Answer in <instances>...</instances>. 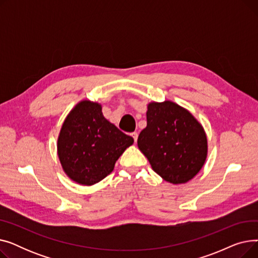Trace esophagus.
Returning a JSON list of instances; mask_svg holds the SVG:
<instances>
[{
	"mask_svg": "<svg viewBox=\"0 0 258 258\" xmlns=\"http://www.w3.org/2000/svg\"><path fill=\"white\" fill-rule=\"evenodd\" d=\"M131 135H132V137L134 138V141L136 142L137 139H138V133H137V132H133Z\"/></svg>",
	"mask_w": 258,
	"mask_h": 258,
	"instance_id": "1",
	"label": "esophagus"
}]
</instances>
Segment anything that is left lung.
Segmentation results:
<instances>
[{
    "instance_id": "obj_1",
    "label": "left lung",
    "mask_w": 258,
    "mask_h": 258,
    "mask_svg": "<svg viewBox=\"0 0 258 258\" xmlns=\"http://www.w3.org/2000/svg\"><path fill=\"white\" fill-rule=\"evenodd\" d=\"M146 119L138 147L153 169L172 184L191 180L207 157L204 128L187 110L171 101L148 104Z\"/></svg>"
}]
</instances>
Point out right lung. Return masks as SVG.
<instances>
[{"instance_id":"right-lung-1","label":"right lung","mask_w":258,"mask_h":258,"mask_svg":"<svg viewBox=\"0 0 258 258\" xmlns=\"http://www.w3.org/2000/svg\"><path fill=\"white\" fill-rule=\"evenodd\" d=\"M134 139L102 115L101 105L84 100L67 116L57 140L64 172L81 185H93L110 174Z\"/></svg>"}]
</instances>
